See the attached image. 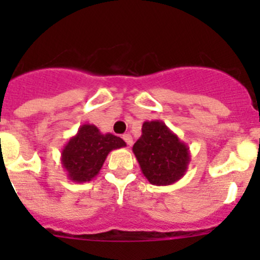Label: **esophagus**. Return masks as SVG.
Wrapping results in <instances>:
<instances>
[{
	"instance_id": "34e87169",
	"label": "esophagus",
	"mask_w": 260,
	"mask_h": 260,
	"mask_svg": "<svg viewBox=\"0 0 260 260\" xmlns=\"http://www.w3.org/2000/svg\"><path fill=\"white\" fill-rule=\"evenodd\" d=\"M123 140H124V142L127 143L128 146H132L133 138H132V136L129 135V133H125V135H123Z\"/></svg>"
}]
</instances>
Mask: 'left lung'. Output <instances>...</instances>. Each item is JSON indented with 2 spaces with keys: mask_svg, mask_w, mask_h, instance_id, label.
<instances>
[{
  "mask_svg": "<svg viewBox=\"0 0 260 260\" xmlns=\"http://www.w3.org/2000/svg\"><path fill=\"white\" fill-rule=\"evenodd\" d=\"M149 183L167 186L185 176L191 161L190 148L162 120H147L142 136L132 148Z\"/></svg>",
  "mask_w": 260,
  "mask_h": 260,
  "instance_id": "left-lung-1",
  "label": "left lung"
}]
</instances>
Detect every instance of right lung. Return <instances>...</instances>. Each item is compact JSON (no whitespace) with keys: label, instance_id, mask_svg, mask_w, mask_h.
I'll return each mask as SVG.
<instances>
[{"label":"right lung","instance_id":"right-lung-1","mask_svg":"<svg viewBox=\"0 0 260 260\" xmlns=\"http://www.w3.org/2000/svg\"><path fill=\"white\" fill-rule=\"evenodd\" d=\"M125 146L120 137L85 123L62 148L61 166L73 182H89L99 174L109 152Z\"/></svg>","mask_w":260,"mask_h":260}]
</instances>
